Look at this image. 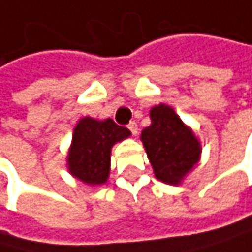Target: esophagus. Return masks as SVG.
<instances>
[{
  "instance_id": "34e87169",
  "label": "esophagus",
  "mask_w": 252,
  "mask_h": 252,
  "mask_svg": "<svg viewBox=\"0 0 252 252\" xmlns=\"http://www.w3.org/2000/svg\"><path fill=\"white\" fill-rule=\"evenodd\" d=\"M127 127H129V130H130L132 135H136V133H138V125H136L135 122H130V123L127 125Z\"/></svg>"
}]
</instances>
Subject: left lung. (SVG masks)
Segmentation results:
<instances>
[{"label": "left lung", "instance_id": "1", "mask_svg": "<svg viewBox=\"0 0 252 252\" xmlns=\"http://www.w3.org/2000/svg\"><path fill=\"white\" fill-rule=\"evenodd\" d=\"M150 120L152 125L141 132V141L155 176L163 183L179 185L200 160L198 138L165 103L150 109Z\"/></svg>", "mask_w": 252, "mask_h": 252}]
</instances>
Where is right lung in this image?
Listing matches in <instances>:
<instances>
[{
  "mask_svg": "<svg viewBox=\"0 0 252 252\" xmlns=\"http://www.w3.org/2000/svg\"><path fill=\"white\" fill-rule=\"evenodd\" d=\"M129 135V129L116 125L111 119H81L73 129L72 146L67 155L69 173L92 186L106 183L111 167V149Z\"/></svg>",
  "mask_w": 252,
  "mask_h": 252,
  "instance_id": "add662e5",
  "label": "right lung"
}]
</instances>
